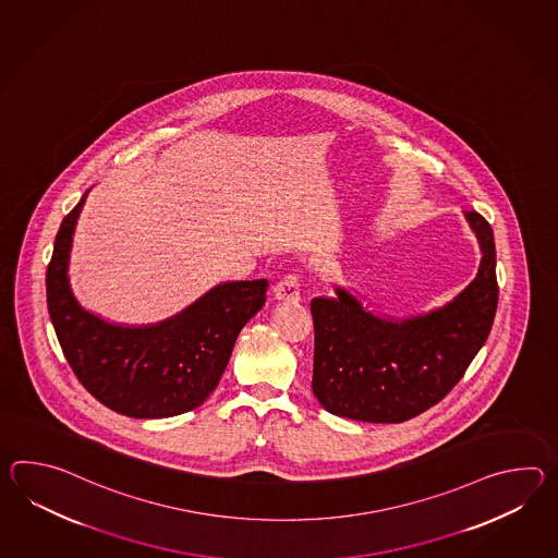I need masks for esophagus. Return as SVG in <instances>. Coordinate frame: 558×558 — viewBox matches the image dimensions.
Instances as JSON below:
<instances>
[{
  "instance_id": "obj_1",
  "label": "esophagus",
  "mask_w": 558,
  "mask_h": 558,
  "mask_svg": "<svg viewBox=\"0 0 558 558\" xmlns=\"http://www.w3.org/2000/svg\"><path fill=\"white\" fill-rule=\"evenodd\" d=\"M274 296L286 302H300L302 300V290H300V278L296 274H286L284 278H280L274 286Z\"/></svg>"
}]
</instances>
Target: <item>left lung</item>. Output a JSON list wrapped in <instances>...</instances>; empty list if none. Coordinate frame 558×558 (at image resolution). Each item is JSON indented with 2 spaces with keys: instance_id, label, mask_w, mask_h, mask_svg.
<instances>
[{
  "instance_id": "obj_1",
  "label": "left lung",
  "mask_w": 558,
  "mask_h": 558,
  "mask_svg": "<svg viewBox=\"0 0 558 558\" xmlns=\"http://www.w3.org/2000/svg\"><path fill=\"white\" fill-rule=\"evenodd\" d=\"M483 252L476 278L428 314L376 316L344 288L314 298L312 392L324 409L362 422H404L457 386L490 335L498 304L495 235L478 211H464Z\"/></svg>"
}]
</instances>
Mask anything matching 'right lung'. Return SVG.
Here are the masks:
<instances>
[{
    "mask_svg": "<svg viewBox=\"0 0 558 558\" xmlns=\"http://www.w3.org/2000/svg\"><path fill=\"white\" fill-rule=\"evenodd\" d=\"M84 199L63 218L46 272L63 356L92 397L124 416L168 418L198 409L220 383L240 330L264 306L268 282H223L154 326L106 323L80 306L68 278Z\"/></svg>",
    "mask_w": 558,
    "mask_h": 558,
    "instance_id": "add662e5",
    "label": "right lung"
}]
</instances>
